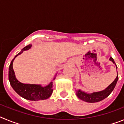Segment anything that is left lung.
Returning a JSON list of instances; mask_svg holds the SVG:
<instances>
[{
    "label": "left lung",
    "mask_w": 124,
    "mask_h": 124,
    "mask_svg": "<svg viewBox=\"0 0 124 124\" xmlns=\"http://www.w3.org/2000/svg\"><path fill=\"white\" fill-rule=\"evenodd\" d=\"M109 60L111 61L116 66L114 60V59L112 57H110ZM117 68V67L116 66V69ZM118 79H119V76H118L117 73V77L115 79L114 81L108 87H107L105 89H104V90L99 92H94V93H85L84 91H83L81 89H79V90H76V96H77V97H78L79 99H80L81 100L84 101L85 102H87L93 103L101 101L103 100V99H104L107 97H108L109 95L112 92V91L114 89L115 86H116V84H117Z\"/></svg>",
    "instance_id": "left-lung-1"
}]
</instances>
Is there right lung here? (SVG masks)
<instances>
[{
    "label": "right lung",
    "instance_id": "right-lung-1",
    "mask_svg": "<svg viewBox=\"0 0 124 124\" xmlns=\"http://www.w3.org/2000/svg\"><path fill=\"white\" fill-rule=\"evenodd\" d=\"M31 44H30L27 46L24 47L21 51L18 53L12 60L8 68V79L11 86L14 89V90L24 99L34 101L45 100L49 98L52 94L53 91L52 81L50 82V84L45 86H42L41 84H24L17 80L13 69V62L15 58L19 54H22L24 51H27L31 48ZM54 79L55 76L53 80H54Z\"/></svg>",
    "mask_w": 124,
    "mask_h": 124
}]
</instances>
